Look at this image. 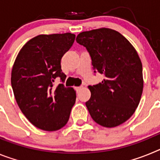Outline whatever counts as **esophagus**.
Segmentation results:
<instances>
[{"mask_svg":"<svg viewBox=\"0 0 160 160\" xmlns=\"http://www.w3.org/2000/svg\"><path fill=\"white\" fill-rule=\"evenodd\" d=\"M82 89V87H75V90H76V91H77V92L80 91V90H81Z\"/></svg>","mask_w":160,"mask_h":160,"instance_id":"1","label":"esophagus"}]
</instances>
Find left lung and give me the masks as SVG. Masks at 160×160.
<instances>
[{
	"mask_svg": "<svg viewBox=\"0 0 160 160\" xmlns=\"http://www.w3.org/2000/svg\"><path fill=\"white\" fill-rule=\"evenodd\" d=\"M76 41L87 49L94 73L104 75L102 82L88 87L90 116L105 128L123 123L135 113L143 88L136 50L121 33L107 28L80 32Z\"/></svg>",
	"mask_w": 160,
	"mask_h": 160,
	"instance_id": "left-lung-1",
	"label": "left lung"
}]
</instances>
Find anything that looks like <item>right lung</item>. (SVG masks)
Instances as JSON below:
<instances>
[{
    "label": "right lung",
    "instance_id": "1",
    "mask_svg": "<svg viewBox=\"0 0 160 160\" xmlns=\"http://www.w3.org/2000/svg\"><path fill=\"white\" fill-rule=\"evenodd\" d=\"M75 35H38L20 50L11 74L18 107L29 122L43 131H58L67 123L76 100L72 87H65L66 75L61 59L73 45ZM60 77L62 84L53 83Z\"/></svg>",
    "mask_w": 160,
    "mask_h": 160
}]
</instances>
